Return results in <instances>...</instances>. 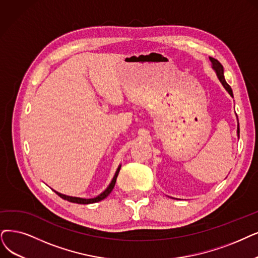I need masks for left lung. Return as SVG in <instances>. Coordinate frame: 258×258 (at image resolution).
Segmentation results:
<instances>
[{"mask_svg": "<svg viewBox=\"0 0 258 258\" xmlns=\"http://www.w3.org/2000/svg\"><path fill=\"white\" fill-rule=\"evenodd\" d=\"M210 60H211V62H212V67L215 70L216 74H217V77L220 80L222 86L224 87V89L226 91L229 92V94L233 97V91H232L231 87L228 84H226V81H225L224 76H223V67H222V64L219 62L217 59H215V58L210 57ZM237 118H238V117H237ZM237 135H238V137H239V122H238V125H237Z\"/></svg>", "mask_w": 258, "mask_h": 258, "instance_id": "1", "label": "left lung"}]
</instances>
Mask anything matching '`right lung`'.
<instances>
[{
	"instance_id": "obj_1",
	"label": "right lung",
	"mask_w": 258,
	"mask_h": 258,
	"mask_svg": "<svg viewBox=\"0 0 258 258\" xmlns=\"http://www.w3.org/2000/svg\"><path fill=\"white\" fill-rule=\"evenodd\" d=\"M119 169H120V165L118 166V168H117V170H116V172H115V174H114V177H113L111 183L109 184V186H108L104 191H102L100 195H98L97 197H95V198L85 199V198L72 197V196H67V195H63V194H60V192H58V191H56V190H54V191L59 196V197H61V198L64 199V200H68V201H70V202H73V203H78V204H90V203L98 202V201H100V200H102V199L107 198L108 196L110 195V192L112 191V189L114 188V185H115V182H116V178H117V176H118Z\"/></svg>"
}]
</instances>
